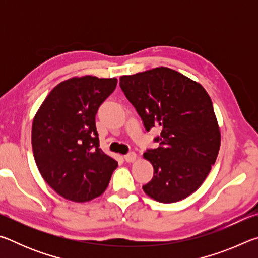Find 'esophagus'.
Returning a JSON list of instances; mask_svg holds the SVG:
<instances>
[{
	"label": "esophagus",
	"mask_w": 258,
	"mask_h": 258,
	"mask_svg": "<svg viewBox=\"0 0 258 258\" xmlns=\"http://www.w3.org/2000/svg\"><path fill=\"white\" fill-rule=\"evenodd\" d=\"M124 158L127 163H133V161L137 160V154H135V152H130V154L125 155Z\"/></svg>",
	"instance_id": "34e87169"
}]
</instances>
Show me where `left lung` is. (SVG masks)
Returning <instances> with one entry per match:
<instances>
[{
  "mask_svg": "<svg viewBox=\"0 0 258 258\" xmlns=\"http://www.w3.org/2000/svg\"><path fill=\"white\" fill-rule=\"evenodd\" d=\"M119 85L145 128L160 131L159 147L143 154L154 166L143 191L164 204L189 197L206 180L221 146L211 97L199 83L167 67L121 76Z\"/></svg>",
  "mask_w": 258,
  "mask_h": 258,
  "instance_id": "obj_1",
  "label": "left lung"
}]
</instances>
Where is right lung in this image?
Wrapping results in <instances>:
<instances>
[{
  "label": "right lung",
  "instance_id": "right-lung-1",
  "mask_svg": "<svg viewBox=\"0 0 258 258\" xmlns=\"http://www.w3.org/2000/svg\"><path fill=\"white\" fill-rule=\"evenodd\" d=\"M117 78L72 77L41 104L32 126L35 163L64 199L84 203L101 196L118 163L99 148L95 115L116 89Z\"/></svg>",
  "mask_w": 258,
  "mask_h": 258
}]
</instances>
